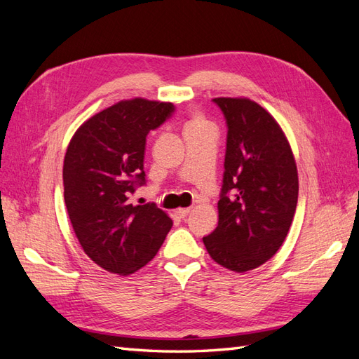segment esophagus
<instances>
[{"label": "esophagus", "instance_id": "1", "mask_svg": "<svg viewBox=\"0 0 359 359\" xmlns=\"http://www.w3.org/2000/svg\"><path fill=\"white\" fill-rule=\"evenodd\" d=\"M190 211H191V208H180V210H177V214L180 219H186V217L190 214Z\"/></svg>", "mask_w": 359, "mask_h": 359}]
</instances>
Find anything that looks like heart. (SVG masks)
Masks as SVG:
<instances>
[{
  "instance_id": "1",
  "label": "heart",
  "mask_w": 359,
  "mask_h": 359,
  "mask_svg": "<svg viewBox=\"0 0 359 359\" xmlns=\"http://www.w3.org/2000/svg\"><path fill=\"white\" fill-rule=\"evenodd\" d=\"M203 127H208V126H206V121L199 114H193L189 118V121L186 123V128H203Z\"/></svg>"
}]
</instances>
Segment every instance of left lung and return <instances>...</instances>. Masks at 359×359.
<instances>
[{"mask_svg":"<svg viewBox=\"0 0 359 359\" xmlns=\"http://www.w3.org/2000/svg\"><path fill=\"white\" fill-rule=\"evenodd\" d=\"M227 140L219 226L203 236L217 264L245 273L273 257L286 240L298 202L290 145L268 111L250 99L217 97Z\"/></svg>","mask_w":359,"mask_h":359,"instance_id":"8db88e82","label":"left lung"}]
</instances>
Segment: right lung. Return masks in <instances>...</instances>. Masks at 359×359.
Returning a JSON list of instances; mask_svg holds the SVG:
<instances>
[{
  "instance_id": "add662e5",
  "label": "right lung",
  "mask_w": 359,
  "mask_h": 359,
  "mask_svg": "<svg viewBox=\"0 0 359 359\" xmlns=\"http://www.w3.org/2000/svg\"><path fill=\"white\" fill-rule=\"evenodd\" d=\"M175 111L136 97L95 114L76 130L64 157V201L83 252L109 273L128 276L153 259L170 231L156 203L133 205L145 184L147 135Z\"/></svg>"
}]
</instances>
